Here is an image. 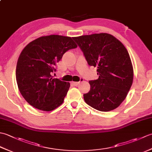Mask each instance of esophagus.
I'll use <instances>...</instances> for the list:
<instances>
[{
	"label": "esophagus",
	"instance_id": "esophagus-1",
	"mask_svg": "<svg viewBox=\"0 0 152 152\" xmlns=\"http://www.w3.org/2000/svg\"><path fill=\"white\" fill-rule=\"evenodd\" d=\"M82 80V81H83V80ZM80 83H81V82H72V83H72V85H74V86H78Z\"/></svg>",
	"mask_w": 152,
	"mask_h": 152
}]
</instances>
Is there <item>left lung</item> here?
Returning a JSON list of instances; mask_svg holds the SVG:
<instances>
[{"label":"left lung","instance_id":"obj_1","mask_svg":"<svg viewBox=\"0 0 152 152\" xmlns=\"http://www.w3.org/2000/svg\"><path fill=\"white\" fill-rule=\"evenodd\" d=\"M90 66L97 67L99 78L89 81L85 102L97 110L108 112L121 104L133 81V67L128 51L108 33L73 37Z\"/></svg>","mask_w":152,"mask_h":152}]
</instances>
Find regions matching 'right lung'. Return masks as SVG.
I'll use <instances>...</instances> for the list:
<instances>
[{"instance_id": "right-lung-1", "label": "right lung", "mask_w": 152, "mask_h": 152, "mask_svg": "<svg viewBox=\"0 0 152 152\" xmlns=\"http://www.w3.org/2000/svg\"><path fill=\"white\" fill-rule=\"evenodd\" d=\"M76 48L73 38L52 34L38 38L23 48L15 75L19 91L28 104L46 112L62 104L70 83L53 78L51 74L63 54Z\"/></svg>"}]
</instances>
